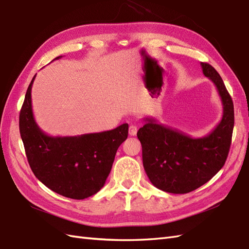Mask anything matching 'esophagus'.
Returning a JSON list of instances; mask_svg holds the SVG:
<instances>
[{
	"label": "esophagus",
	"instance_id": "34e87169",
	"mask_svg": "<svg viewBox=\"0 0 249 249\" xmlns=\"http://www.w3.org/2000/svg\"><path fill=\"white\" fill-rule=\"evenodd\" d=\"M137 131H138V127L137 125L135 124H131L130 127H129V134L131 136H135L137 134Z\"/></svg>",
	"mask_w": 249,
	"mask_h": 249
}]
</instances>
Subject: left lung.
I'll use <instances>...</instances> for the list:
<instances>
[{
	"label": "left lung",
	"mask_w": 249,
	"mask_h": 249,
	"mask_svg": "<svg viewBox=\"0 0 249 249\" xmlns=\"http://www.w3.org/2000/svg\"><path fill=\"white\" fill-rule=\"evenodd\" d=\"M201 67L222 100L223 116L218 125L207 136L193 138L154 118H144V125L137 132L147 177L166 193L186 194L205 184L222 169L230 152L234 124L232 99L216 69L207 63H201Z\"/></svg>",
	"instance_id": "left-lung-1"
}]
</instances>
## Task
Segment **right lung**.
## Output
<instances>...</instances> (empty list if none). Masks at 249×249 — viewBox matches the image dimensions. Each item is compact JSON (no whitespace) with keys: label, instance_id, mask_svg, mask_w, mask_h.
<instances>
[{"label":"right lung","instance_id":"obj_1","mask_svg":"<svg viewBox=\"0 0 249 249\" xmlns=\"http://www.w3.org/2000/svg\"><path fill=\"white\" fill-rule=\"evenodd\" d=\"M35 78L36 75L19 113V133L31 170L43 184L64 197L82 200L93 196L105 185L117 149L127 138L129 124L80 136L47 135L33 117L31 88Z\"/></svg>","mask_w":249,"mask_h":249}]
</instances>
